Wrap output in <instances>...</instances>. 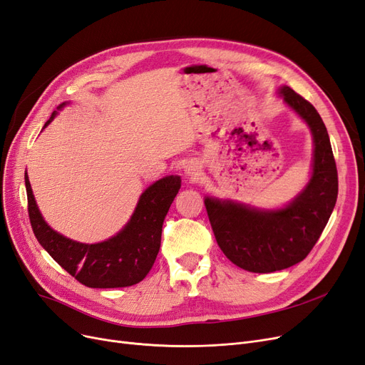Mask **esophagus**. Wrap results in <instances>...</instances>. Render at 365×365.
<instances>
[{
  "label": "esophagus",
  "instance_id": "34e87169",
  "mask_svg": "<svg viewBox=\"0 0 365 365\" xmlns=\"http://www.w3.org/2000/svg\"><path fill=\"white\" fill-rule=\"evenodd\" d=\"M185 173L190 175L192 178H196V177H199V175H200V166L197 163H188L185 166Z\"/></svg>",
  "mask_w": 365,
  "mask_h": 365
}]
</instances>
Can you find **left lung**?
I'll list each match as a JSON object with an SVG mask.
<instances>
[{"label":"left lung","instance_id":"obj_1","mask_svg":"<svg viewBox=\"0 0 365 365\" xmlns=\"http://www.w3.org/2000/svg\"><path fill=\"white\" fill-rule=\"evenodd\" d=\"M286 103L310 125L313 175L305 190L280 211H257L207 197L210 223L225 256L250 272H274L304 260L329 220L339 195L337 166L327 127L310 101L283 86Z\"/></svg>","mask_w":365,"mask_h":365}]
</instances>
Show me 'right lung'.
I'll return each instance as SVG.
<instances>
[{
    "label": "right lung",
    "mask_w": 365,
    "mask_h": 365,
    "mask_svg": "<svg viewBox=\"0 0 365 365\" xmlns=\"http://www.w3.org/2000/svg\"><path fill=\"white\" fill-rule=\"evenodd\" d=\"M63 106V105H61ZM51 115L45 127L53 120ZM28 217L37 241L58 265L88 287H127L142 282L154 265L162 241L165 217L181 187L180 177L158 180L139 199L127 226L108 241L81 244L52 230L36 205L28 175H25Z\"/></svg>",
    "instance_id": "right-lung-1"
}]
</instances>
